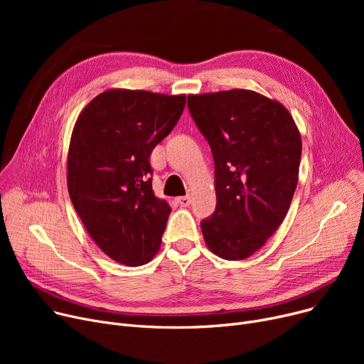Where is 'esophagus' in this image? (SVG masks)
<instances>
[{
	"mask_svg": "<svg viewBox=\"0 0 364 364\" xmlns=\"http://www.w3.org/2000/svg\"><path fill=\"white\" fill-rule=\"evenodd\" d=\"M190 202H192V200H190V196H181V198L177 199V203H178L181 208H187V206L190 205Z\"/></svg>",
	"mask_w": 364,
	"mask_h": 364,
	"instance_id": "esophagus-1",
	"label": "esophagus"
}]
</instances>
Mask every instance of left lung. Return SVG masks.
<instances>
[{
    "label": "left lung",
    "instance_id": "left-lung-1",
    "mask_svg": "<svg viewBox=\"0 0 364 364\" xmlns=\"http://www.w3.org/2000/svg\"><path fill=\"white\" fill-rule=\"evenodd\" d=\"M187 106L213 150L215 213L200 223L223 259L254 255L283 223L298 184L301 136L289 110L251 90L190 94Z\"/></svg>",
    "mask_w": 364,
    "mask_h": 364
}]
</instances>
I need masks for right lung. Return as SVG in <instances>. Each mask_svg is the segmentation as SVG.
Instances as JSON below:
<instances>
[{"instance_id":"1","label":"right lung","mask_w":364,"mask_h":364,"mask_svg":"<svg viewBox=\"0 0 364 364\" xmlns=\"http://www.w3.org/2000/svg\"><path fill=\"white\" fill-rule=\"evenodd\" d=\"M186 95L106 90L75 122L68 190L76 214L113 261L139 267L161 247L171 206L153 193L150 155L178 122Z\"/></svg>"}]
</instances>
